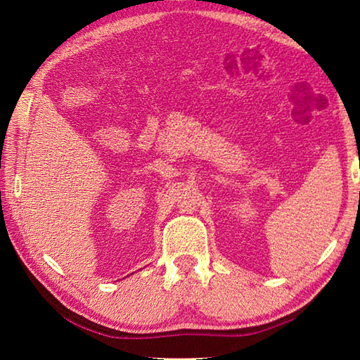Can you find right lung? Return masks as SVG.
<instances>
[{"label": "right lung", "instance_id": "right-lung-1", "mask_svg": "<svg viewBox=\"0 0 360 360\" xmlns=\"http://www.w3.org/2000/svg\"><path fill=\"white\" fill-rule=\"evenodd\" d=\"M131 275H133V273H131Z\"/></svg>", "mask_w": 360, "mask_h": 360}]
</instances>
